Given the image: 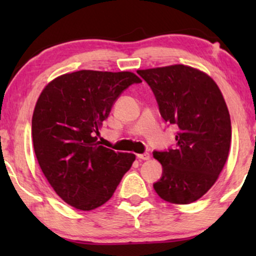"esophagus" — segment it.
<instances>
[{
	"mask_svg": "<svg viewBox=\"0 0 256 256\" xmlns=\"http://www.w3.org/2000/svg\"><path fill=\"white\" fill-rule=\"evenodd\" d=\"M138 160H150V155L148 152H144V154H138Z\"/></svg>",
	"mask_w": 256,
	"mask_h": 256,
	"instance_id": "1",
	"label": "esophagus"
}]
</instances>
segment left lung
<instances>
[{
  "label": "left lung",
  "mask_w": 256,
  "mask_h": 256,
  "mask_svg": "<svg viewBox=\"0 0 256 256\" xmlns=\"http://www.w3.org/2000/svg\"><path fill=\"white\" fill-rule=\"evenodd\" d=\"M166 122L176 124V149L154 152L162 164L154 188L171 204H190L218 180L228 158L232 128L222 93L208 74L188 65L138 70Z\"/></svg>",
  "instance_id": "8db88e82"
}]
</instances>
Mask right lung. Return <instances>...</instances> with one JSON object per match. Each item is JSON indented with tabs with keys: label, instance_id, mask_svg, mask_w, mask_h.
Segmentation results:
<instances>
[{
	"label": "right lung",
	"instance_id": "right-lung-1",
	"mask_svg": "<svg viewBox=\"0 0 256 256\" xmlns=\"http://www.w3.org/2000/svg\"><path fill=\"white\" fill-rule=\"evenodd\" d=\"M142 80L132 72L82 70L54 78L32 115L38 164L56 194L82 211L110 199L135 155L100 146L96 135L122 90Z\"/></svg>",
	"mask_w": 256,
	"mask_h": 256
}]
</instances>
